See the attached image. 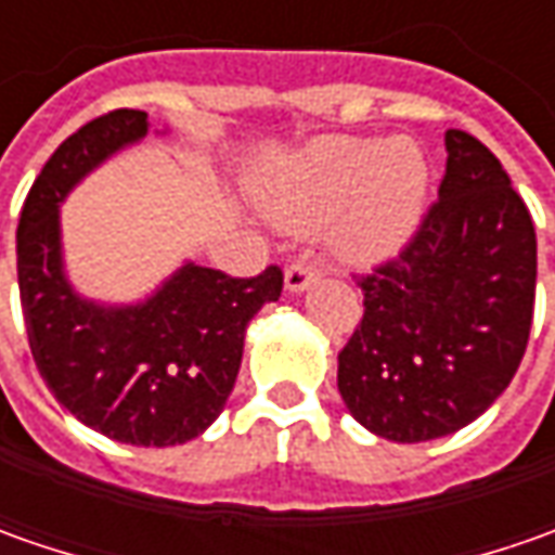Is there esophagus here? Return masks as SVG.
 <instances>
[{"mask_svg":"<svg viewBox=\"0 0 555 555\" xmlns=\"http://www.w3.org/2000/svg\"><path fill=\"white\" fill-rule=\"evenodd\" d=\"M321 278V268L311 266V262H293V266L287 268V274H284V284H287L289 293H302L306 287H311L314 281Z\"/></svg>","mask_w":555,"mask_h":555,"instance_id":"obj_1","label":"esophagus"}]
</instances>
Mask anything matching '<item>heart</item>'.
<instances>
[{"label": "heart", "mask_w": 555, "mask_h": 555, "mask_svg": "<svg viewBox=\"0 0 555 555\" xmlns=\"http://www.w3.org/2000/svg\"><path fill=\"white\" fill-rule=\"evenodd\" d=\"M426 160L411 141L336 135L309 144L262 188V209L287 228H318L339 217L336 253L371 266L414 234L426 201Z\"/></svg>", "instance_id": "b5f03b06"}]
</instances>
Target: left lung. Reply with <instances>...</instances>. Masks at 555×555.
<instances>
[{
    "mask_svg": "<svg viewBox=\"0 0 555 555\" xmlns=\"http://www.w3.org/2000/svg\"><path fill=\"white\" fill-rule=\"evenodd\" d=\"M448 166L404 249L358 281L364 318L336 386L373 436L414 444L481 416L519 371L538 281V237L501 160L448 129Z\"/></svg>",
    "mask_w": 555,
    "mask_h": 555,
    "instance_id": "obj_1",
    "label": "left lung"
}]
</instances>
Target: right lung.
<instances>
[{"instance_id":"obj_1","label":"right lung","mask_w":555,"mask_h":555,"mask_svg":"<svg viewBox=\"0 0 555 555\" xmlns=\"http://www.w3.org/2000/svg\"><path fill=\"white\" fill-rule=\"evenodd\" d=\"M144 111H111L76 129L36 176L17 222V287L36 367L70 414L101 436L169 448L224 411L246 324L278 302L284 271L231 278L184 262L144 302L82 299L61 253V203L92 169L147 135Z\"/></svg>"}]
</instances>
